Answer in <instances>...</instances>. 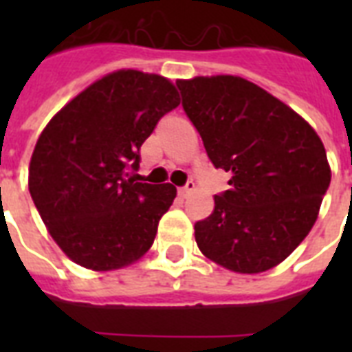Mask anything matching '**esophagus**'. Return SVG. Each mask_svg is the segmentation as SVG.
<instances>
[{
	"instance_id": "34e87169",
	"label": "esophagus",
	"mask_w": 352,
	"mask_h": 352,
	"mask_svg": "<svg viewBox=\"0 0 352 352\" xmlns=\"http://www.w3.org/2000/svg\"><path fill=\"white\" fill-rule=\"evenodd\" d=\"M193 190H195V182H193V181H188V182H186V186L179 188V195H181L182 199H186L188 195H190V193L193 192Z\"/></svg>"
}]
</instances>
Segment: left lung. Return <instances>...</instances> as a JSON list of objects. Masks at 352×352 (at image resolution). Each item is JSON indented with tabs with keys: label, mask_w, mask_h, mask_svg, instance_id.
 I'll return each instance as SVG.
<instances>
[{
	"label": "left lung",
	"mask_w": 352,
	"mask_h": 352,
	"mask_svg": "<svg viewBox=\"0 0 352 352\" xmlns=\"http://www.w3.org/2000/svg\"><path fill=\"white\" fill-rule=\"evenodd\" d=\"M177 87L208 159L232 175L214 212L195 223L199 250L234 272L276 267L316 223L331 184L323 142L298 113L245 78L197 76Z\"/></svg>",
	"instance_id": "obj_1"
}]
</instances>
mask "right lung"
Masks as SVG:
<instances>
[{
	"instance_id": "right-lung-1",
	"label": "right lung",
	"mask_w": 352,
	"mask_h": 352,
	"mask_svg": "<svg viewBox=\"0 0 352 352\" xmlns=\"http://www.w3.org/2000/svg\"><path fill=\"white\" fill-rule=\"evenodd\" d=\"M181 104L159 74L117 71L56 113L36 142L29 192L58 246L91 270L137 261L177 195L137 182L140 146Z\"/></svg>"
}]
</instances>
